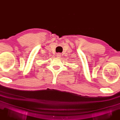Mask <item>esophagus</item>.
<instances>
[{"instance_id":"esophagus-1","label":"esophagus","mask_w":120,"mask_h":120,"mask_svg":"<svg viewBox=\"0 0 120 120\" xmlns=\"http://www.w3.org/2000/svg\"><path fill=\"white\" fill-rule=\"evenodd\" d=\"M60 56H61V55H60V53H58V54L57 55V57H60Z\"/></svg>"}]
</instances>
